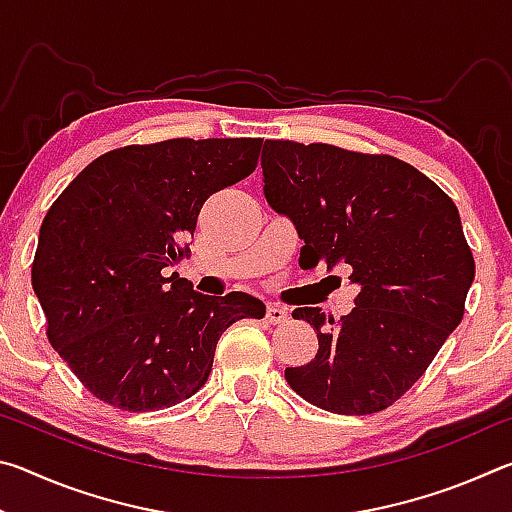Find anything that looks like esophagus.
Listing matches in <instances>:
<instances>
[{
  "instance_id": "obj_1",
  "label": "esophagus",
  "mask_w": 512,
  "mask_h": 512,
  "mask_svg": "<svg viewBox=\"0 0 512 512\" xmlns=\"http://www.w3.org/2000/svg\"><path fill=\"white\" fill-rule=\"evenodd\" d=\"M266 318H268V323L280 325V323H284V320L289 318V311H287V307H280V305H268V309H266Z\"/></svg>"
}]
</instances>
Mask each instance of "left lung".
<instances>
[{
	"label": "left lung",
	"instance_id": "8db88e82",
	"mask_svg": "<svg viewBox=\"0 0 512 512\" xmlns=\"http://www.w3.org/2000/svg\"><path fill=\"white\" fill-rule=\"evenodd\" d=\"M264 196L287 214L311 268L350 266L348 316L293 309L316 357L287 368L302 400L339 415L384 411L409 391L465 314L474 257L452 198L409 162L334 144L266 140Z\"/></svg>",
	"mask_w": 512,
	"mask_h": 512
}]
</instances>
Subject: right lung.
<instances>
[{
    "label": "right lung",
    "mask_w": 512,
    "mask_h": 512,
    "mask_svg": "<svg viewBox=\"0 0 512 512\" xmlns=\"http://www.w3.org/2000/svg\"><path fill=\"white\" fill-rule=\"evenodd\" d=\"M262 137H176L92 160L40 225L31 284L47 339L81 384L115 409L160 411L212 372L221 334L264 318L248 293L201 296L164 268L189 255L203 203L255 171Z\"/></svg>",
    "instance_id": "obj_1"
}]
</instances>
